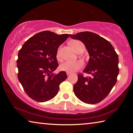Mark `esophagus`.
<instances>
[{"label":"esophagus","instance_id":"esophagus-1","mask_svg":"<svg viewBox=\"0 0 133 133\" xmlns=\"http://www.w3.org/2000/svg\"><path fill=\"white\" fill-rule=\"evenodd\" d=\"M66 74H67V76H69L71 74V73H69V72H66Z\"/></svg>","mask_w":133,"mask_h":133}]
</instances>
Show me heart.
Here are the masks:
<instances>
[{
    "label": "heart",
    "instance_id": "heart-1",
    "mask_svg": "<svg viewBox=\"0 0 133 133\" xmlns=\"http://www.w3.org/2000/svg\"><path fill=\"white\" fill-rule=\"evenodd\" d=\"M83 44L82 42L78 40H74L70 43L71 46L73 47L76 51H77L79 46ZM60 55V50L58 51L57 56L58 57ZM83 66V63L82 60H75V61H71V60H67L60 66V69L62 70L69 72V73H73L76 71L78 70V69L82 68Z\"/></svg>",
    "mask_w": 133,
    "mask_h": 133
}]
</instances>
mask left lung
Wrapping results in <instances>:
<instances>
[{
    "label": "left lung",
    "mask_w": 133,
    "mask_h": 133,
    "mask_svg": "<svg viewBox=\"0 0 133 133\" xmlns=\"http://www.w3.org/2000/svg\"><path fill=\"white\" fill-rule=\"evenodd\" d=\"M70 36L84 44L90 58L83 72L91 75L85 77L78 74L74 93L82 102L96 104L106 97L116 84L119 73L118 55L109 41L94 33L83 31Z\"/></svg>",
    "instance_id": "8db88e82"
}]
</instances>
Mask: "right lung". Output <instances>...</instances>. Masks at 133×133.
<instances>
[{"label": "right lung", "mask_w": 133, "mask_h": 133, "mask_svg": "<svg viewBox=\"0 0 133 133\" xmlns=\"http://www.w3.org/2000/svg\"><path fill=\"white\" fill-rule=\"evenodd\" d=\"M68 34L57 35L41 31L29 39L18 53V79L29 97L38 102L52 99L59 90V85L67 78L66 72L53 71L58 66L57 49L66 41Z\"/></svg>", "instance_id": "right-lung-1"}]
</instances>
